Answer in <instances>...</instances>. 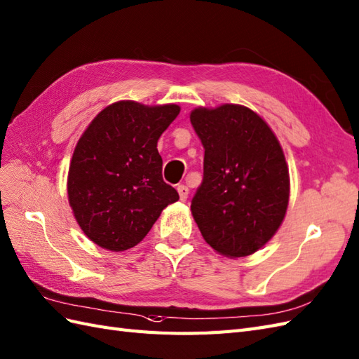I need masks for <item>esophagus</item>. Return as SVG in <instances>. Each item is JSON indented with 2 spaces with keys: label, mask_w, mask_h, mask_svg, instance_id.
<instances>
[{
  "label": "esophagus",
  "mask_w": 359,
  "mask_h": 359,
  "mask_svg": "<svg viewBox=\"0 0 359 359\" xmlns=\"http://www.w3.org/2000/svg\"><path fill=\"white\" fill-rule=\"evenodd\" d=\"M177 192H179V197H180V200H182V201H185V200L188 198V194H189V189H188V187H185V185H179V187H177Z\"/></svg>",
  "instance_id": "34e87169"
}]
</instances>
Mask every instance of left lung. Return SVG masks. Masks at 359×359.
Wrapping results in <instances>:
<instances>
[{
    "label": "left lung",
    "mask_w": 359,
    "mask_h": 359,
    "mask_svg": "<svg viewBox=\"0 0 359 359\" xmlns=\"http://www.w3.org/2000/svg\"><path fill=\"white\" fill-rule=\"evenodd\" d=\"M189 118L205 149L192 217L219 255L249 256L271 240L287 212L290 174L282 147L269 124L241 104L197 107Z\"/></svg>",
    "instance_id": "left-lung-1"
}]
</instances>
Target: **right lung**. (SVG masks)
Returning a JSON list of instances; mask_svg holds the SVG:
<instances>
[{
    "instance_id": "obj_1",
    "label": "right lung",
    "mask_w": 359,
    "mask_h": 359,
    "mask_svg": "<svg viewBox=\"0 0 359 359\" xmlns=\"http://www.w3.org/2000/svg\"><path fill=\"white\" fill-rule=\"evenodd\" d=\"M180 112L177 104L124 100L92 119L68 172L69 206L81 231L112 252L135 247L177 191L162 179L158 140Z\"/></svg>"
}]
</instances>
